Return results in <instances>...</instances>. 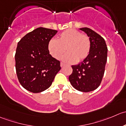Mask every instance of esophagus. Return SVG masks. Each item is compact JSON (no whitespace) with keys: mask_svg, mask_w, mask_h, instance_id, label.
I'll list each match as a JSON object with an SVG mask.
<instances>
[{"mask_svg":"<svg viewBox=\"0 0 126 126\" xmlns=\"http://www.w3.org/2000/svg\"><path fill=\"white\" fill-rule=\"evenodd\" d=\"M65 66V63H61V67H63Z\"/></svg>","mask_w":126,"mask_h":126,"instance_id":"1","label":"esophagus"}]
</instances>
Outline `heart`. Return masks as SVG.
<instances>
[{"label":"heart","instance_id":"1","mask_svg":"<svg viewBox=\"0 0 126 126\" xmlns=\"http://www.w3.org/2000/svg\"><path fill=\"white\" fill-rule=\"evenodd\" d=\"M67 50V53L62 57L63 61L74 63L81 61L89 54L91 49L89 38L75 29H67L62 32L58 39H51L48 44L49 54L59 59Z\"/></svg>","mask_w":126,"mask_h":126}]
</instances>
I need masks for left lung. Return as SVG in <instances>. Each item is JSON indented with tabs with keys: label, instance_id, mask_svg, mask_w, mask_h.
<instances>
[{
	"label": "left lung",
	"instance_id": "1",
	"mask_svg": "<svg viewBox=\"0 0 126 126\" xmlns=\"http://www.w3.org/2000/svg\"><path fill=\"white\" fill-rule=\"evenodd\" d=\"M89 37L91 49L82 63L72 65L73 72L68 77L72 86L84 93L93 91L100 86L107 60L105 41L97 33L88 27L80 28Z\"/></svg>",
	"mask_w": 126,
	"mask_h": 126
}]
</instances>
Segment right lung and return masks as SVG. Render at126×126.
<instances>
[{
    "mask_svg": "<svg viewBox=\"0 0 126 126\" xmlns=\"http://www.w3.org/2000/svg\"><path fill=\"white\" fill-rule=\"evenodd\" d=\"M58 31L38 27L18 42L15 54L16 71L26 90L38 93L50 87L61 70L60 62L49 54L48 44Z\"/></svg>",
    "mask_w": 126,
    "mask_h": 126,
    "instance_id": "obj_1",
    "label": "right lung"
}]
</instances>
